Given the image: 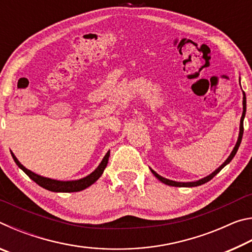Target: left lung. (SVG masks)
I'll use <instances>...</instances> for the list:
<instances>
[{"label": "left lung", "mask_w": 252, "mask_h": 252, "mask_svg": "<svg viewBox=\"0 0 252 252\" xmlns=\"http://www.w3.org/2000/svg\"><path fill=\"white\" fill-rule=\"evenodd\" d=\"M244 99L246 97V94L244 93ZM245 116H246V100H244V113H242V117H241V121H240V133H239V138H238V141H237V144H236V147H234V149L232 150V152H231V155L229 156V158L227 160H225L222 164L220 165V167L216 170L215 172L213 173H211L210 176H208V177H206V178H203V179H201V180H198V181H195V182H176V181H172V180H168V179H165V178H162L161 176H159V174H158L157 172H155L153 171V170H151L152 171V173L155 174V177L157 178V179H159V180L161 181V182H163L164 185H168V186H171V187H198V186H201V185H203V183H206V182H208V181H210L211 179L216 176L217 173H219L220 171H221V169H223V167H225V165H227L230 161H231L232 159H233V157L236 156V153H237V151H238V149H239V147H240V143H241V140H242V134H244V119H245Z\"/></svg>", "instance_id": "1"}]
</instances>
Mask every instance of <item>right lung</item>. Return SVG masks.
Returning a JSON list of instances; mask_svg holds the SVG:
<instances>
[{"mask_svg":"<svg viewBox=\"0 0 252 252\" xmlns=\"http://www.w3.org/2000/svg\"><path fill=\"white\" fill-rule=\"evenodd\" d=\"M11 155L13 157L15 163L19 165V168L22 169L23 171L28 174L29 178L32 179V180L35 183H37L40 187L44 188V189L49 191H53V192H78V191L83 190L85 188L93 185V183H94L97 179L101 177V174L103 173L106 164H108L110 151L106 152L103 160L101 161L99 167H97L94 171H93L91 174H89L88 177L80 179V180H75V181H58V180H52V179H49V178L41 177L39 174H35L34 172L30 171V170H28L25 167H23L12 152Z\"/></svg>","mask_w":252,"mask_h":252,"instance_id":"add662e5","label":"right lung"}]
</instances>
